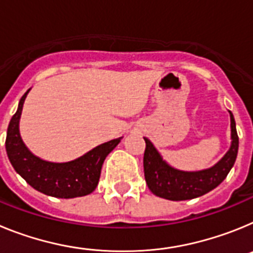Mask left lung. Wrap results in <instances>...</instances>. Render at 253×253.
<instances>
[{"label": "left lung", "instance_id": "left-lung-1", "mask_svg": "<svg viewBox=\"0 0 253 253\" xmlns=\"http://www.w3.org/2000/svg\"><path fill=\"white\" fill-rule=\"evenodd\" d=\"M232 146L224 157L209 169L199 172H184L169 166L157 149L147 138L143 157L144 177L149 190L154 195L173 202L198 198L215 189L229 173L238 153V134L233 114L231 113Z\"/></svg>", "mask_w": 253, "mask_h": 253}]
</instances>
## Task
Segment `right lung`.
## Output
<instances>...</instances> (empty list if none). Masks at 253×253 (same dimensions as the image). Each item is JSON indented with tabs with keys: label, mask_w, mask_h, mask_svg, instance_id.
I'll use <instances>...</instances> for the list:
<instances>
[{
	"label": "right lung",
	"mask_w": 253,
	"mask_h": 253,
	"mask_svg": "<svg viewBox=\"0 0 253 253\" xmlns=\"http://www.w3.org/2000/svg\"><path fill=\"white\" fill-rule=\"evenodd\" d=\"M29 90L19 102L17 111L11 118L6 135V152L15 171L30 186L40 193L60 199L88 195L100 180L105 158L120 142V138L100 144L82 157L66 163L40 160L31 153L21 140L19 120Z\"/></svg>",
	"instance_id": "1"
}]
</instances>
